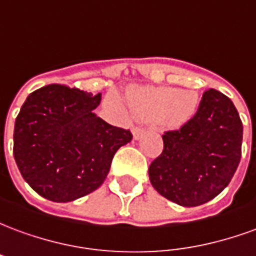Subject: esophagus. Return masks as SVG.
Here are the masks:
<instances>
[{"label":"esophagus","mask_w":256,"mask_h":256,"mask_svg":"<svg viewBox=\"0 0 256 256\" xmlns=\"http://www.w3.org/2000/svg\"><path fill=\"white\" fill-rule=\"evenodd\" d=\"M145 134V128H133V137L134 140H140Z\"/></svg>","instance_id":"obj_1"}]
</instances>
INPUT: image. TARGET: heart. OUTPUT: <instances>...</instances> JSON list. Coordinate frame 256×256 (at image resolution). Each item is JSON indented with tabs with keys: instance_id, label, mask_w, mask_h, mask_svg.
I'll return each instance as SVG.
<instances>
[{
	"instance_id": "b5f03b06",
	"label": "heart",
	"mask_w": 256,
	"mask_h": 256,
	"mask_svg": "<svg viewBox=\"0 0 256 256\" xmlns=\"http://www.w3.org/2000/svg\"><path fill=\"white\" fill-rule=\"evenodd\" d=\"M128 108L141 120H158L166 128H178L190 120L198 106V96L193 90H181L164 86L134 88L128 92ZM106 106L116 114L126 110L116 93H110Z\"/></svg>"
}]
</instances>
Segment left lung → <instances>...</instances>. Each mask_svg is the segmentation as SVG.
<instances>
[{
  "instance_id": "left-lung-1",
  "label": "left lung",
  "mask_w": 256,
  "mask_h": 256,
  "mask_svg": "<svg viewBox=\"0 0 256 256\" xmlns=\"http://www.w3.org/2000/svg\"><path fill=\"white\" fill-rule=\"evenodd\" d=\"M162 138L163 152L148 170L152 186L174 203L196 207L218 196L234 176L242 123L230 98L208 89L196 115Z\"/></svg>"
}]
</instances>
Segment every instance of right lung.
Masks as SVG:
<instances>
[{
    "label": "right lung",
    "instance_id": "add662e5",
    "mask_svg": "<svg viewBox=\"0 0 256 256\" xmlns=\"http://www.w3.org/2000/svg\"><path fill=\"white\" fill-rule=\"evenodd\" d=\"M100 101L101 93L48 84L22 106L14 122V160L42 198L67 203L100 188L116 150L132 141L130 130L96 115Z\"/></svg>",
    "mask_w": 256,
    "mask_h": 256
}]
</instances>
